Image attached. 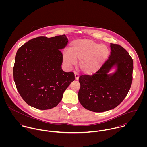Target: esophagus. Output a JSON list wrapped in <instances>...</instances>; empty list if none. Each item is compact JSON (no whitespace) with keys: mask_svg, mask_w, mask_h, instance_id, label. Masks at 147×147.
Returning <instances> with one entry per match:
<instances>
[{"mask_svg":"<svg viewBox=\"0 0 147 147\" xmlns=\"http://www.w3.org/2000/svg\"><path fill=\"white\" fill-rule=\"evenodd\" d=\"M75 80H78L79 78V74L76 72H75Z\"/></svg>","mask_w":147,"mask_h":147,"instance_id":"esophagus-1","label":"esophagus"}]
</instances>
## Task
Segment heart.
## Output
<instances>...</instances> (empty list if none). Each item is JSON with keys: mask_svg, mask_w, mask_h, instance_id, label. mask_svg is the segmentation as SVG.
I'll return each instance as SVG.
<instances>
[{"mask_svg": "<svg viewBox=\"0 0 147 147\" xmlns=\"http://www.w3.org/2000/svg\"><path fill=\"white\" fill-rule=\"evenodd\" d=\"M109 54V49L105 45L88 39L76 40L70 43L69 51L63 52V62L71 67L79 61L80 69L85 74H92L100 69Z\"/></svg>", "mask_w": 147, "mask_h": 147, "instance_id": "1", "label": "heart"}]
</instances>
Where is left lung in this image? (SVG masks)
I'll list each match as a JSON object with an SVG mask.
<instances>
[{"mask_svg": "<svg viewBox=\"0 0 147 147\" xmlns=\"http://www.w3.org/2000/svg\"><path fill=\"white\" fill-rule=\"evenodd\" d=\"M111 54L100 69L92 75L79 78V102L84 108L94 112H104L116 107L125 98L132 82L133 60L121 45L110 43ZM114 65L117 71L107 73Z\"/></svg>", "mask_w": 147, "mask_h": 147, "instance_id": "8db88e82", "label": "left lung"}]
</instances>
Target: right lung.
Returning <instances> with one entry per match:
<instances>
[{"label": "right lung", "mask_w": 147, "mask_h": 147, "mask_svg": "<svg viewBox=\"0 0 147 147\" xmlns=\"http://www.w3.org/2000/svg\"><path fill=\"white\" fill-rule=\"evenodd\" d=\"M65 34L53 37H38L18 49L13 68L16 88L24 101L40 110L57 106L63 93L75 78L73 72L62 69L67 45Z\"/></svg>", "instance_id": "right-lung-1"}]
</instances>
